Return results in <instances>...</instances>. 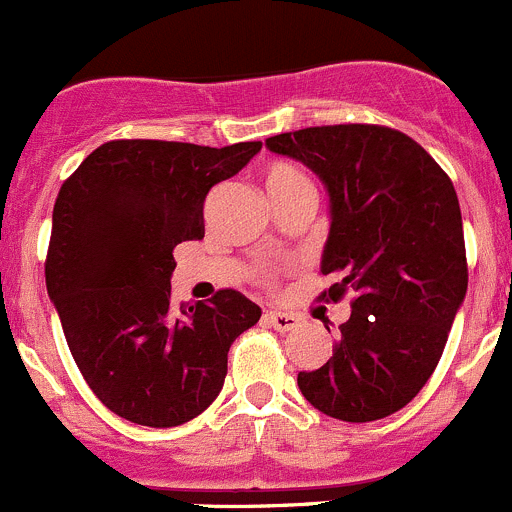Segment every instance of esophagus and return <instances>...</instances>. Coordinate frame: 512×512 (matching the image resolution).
I'll use <instances>...</instances> for the list:
<instances>
[{"instance_id": "obj_1", "label": "esophagus", "mask_w": 512, "mask_h": 512, "mask_svg": "<svg viewBox=\"0 0 512 512\" xmlns=\"http://www.w3.org/2000/svg\"><path fill=\"white\" fill-rule=\"evenodd\" d=\"M265 317H267V322H270V327H275L277 332H292V329H297L299 322H302L297 314L280 312V309H272V312H267Z\"/></svg>"}]
</instances>
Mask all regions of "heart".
I'll list each match as a JSON object with an SVG mask.
<instances>
[{
	"label": "heart",
	"mask_w": 512,
	"mask_h": 512,
	"mask_svg": "<svg viewBox=\"0 0 512 512\" xmlns=\"http://www.w3.org/2000/svg\"><path fill=\"white\" fill-rule=\"evenodd\" d=\"M260 180L262 188H265V195L270 198V203L275 205V208H280L282 203L299 198V195L304 193H314V185L312 180L307 178V173L299 170L297 165L287 163V160H272V163H267L265 168L260 170ZM262 280L272 282L270 272H265Z\"/></svg>",
	"instance_id": "obj_1"
}]
</instances>
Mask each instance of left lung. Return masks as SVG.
Instances as JSON below:
<instances>
[{
  "instance_id": "1",
  "label": "left lung",
  "mask_w": 512,
  "mask_h": 512,
  "mask_svg": "<svg viewBox=\"0 0 512 512\" xmlns=\"http://www.w3.org/2000/svg\"><path fill=\"white\" fill-rule=\"evenodd\" d=\"M322 178L332 227L319 299L352 297L332 359L299 371L304 399L339 421L396 414L441 359L468 289L461 205L446 170L406 133L374 123L312 126L267 138Z\"/></svg>"
}]
</instances>
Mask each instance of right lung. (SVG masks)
I'll return each mask as SVG.
<instances>
[{
    "label": "right lung",
    "instance_id": "1",
    "mask_svg": "<svg viewBox=\"0 0 512 512\" xmlns=\"http://www.w3.org/2000/svg\"><path fill=\"white\" fill-rule=\"evenodd\" d=\"M262 148L121 138L98 146L61 185L46 289L86 384L126 421L170 428L223 389L230 344L262 309L237 289L173 307L178 242L205 237L210 188Z\"/></svg>",
    "mask_w": 512,
    "mask_h": 512
}]
</instances>
